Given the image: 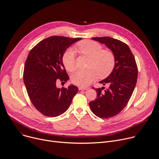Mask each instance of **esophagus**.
Returning <instances> with one entry per match:
<instances>
[{
  "label": "esophagus",
  "instance_id": "34e87169",
  "mask_svg": "<svg viewBox=\"0 0 159 159\" xmlns=\"http://www.w3.org/2000/svg\"><path fill=\"white\" fill-rule=\"evenodd\" d=\"M88 89H89L88 88H84V87H82V86H79V90H88Z\"/></svg>",
  "mask_w": 159,
  "mask_h": 159
}]
</instances>
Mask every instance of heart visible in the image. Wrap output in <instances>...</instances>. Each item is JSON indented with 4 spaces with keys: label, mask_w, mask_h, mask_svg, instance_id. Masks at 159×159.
Wrapping results in <instances>:
<instances>
[{
    "label": "heart",
    "mask_w": 159,
    "mask_h": 159,
    "mask_svg": "<svg viewBox=\"0 0 159 159\" xmlns=\"http://www.w3.org/2000/svg\"><path fill=\"white\" fill-rule=\"evenodd\" d=\"M78 51L90 58L87 70H78L71 76L72 83L82 87H86L94 80L98 75L100 78L108 77L114 69L115 59L113 52L103 50V47L93 40H84L77 46ZM63 63L68 71L76 67L75 50L69 48L63 55Z\"/></svg>",
    "instance_id": "heart-1"
}]
</instances>
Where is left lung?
Returning a JSON list of instances; mask_svg holds the SVG:
<instances>
[{"label":"left lung","mask_w":159,"mask_h":159,"mask_svg":"<svg viewBox=\"0 0 159 159\" xmlns=\"http://www.w3.org/2000/svg\"><path fill=\"white\" fill-rule=\"evenodd\" d=\"M93 40L105 44L114 54L115 65L111 73L99 83L108 85L94 89L97 98L89 105L97 117L108 119L119 113L127 105L135 88L138 79V66L134 57L123 42L110 37H93Z\"/></svg>","instance_id":"obj_1"}]
</instances>
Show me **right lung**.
<instances>
[{"mask_svg":"<svg viewBox=\"0 0 159 159\" xmlns=\"http://www.w3.org/2000/svg\"><path fill=\"white\" fill-rule=\"evenodd\" d=\"M81 39L49 37L39 42L28 54L24 68V83L31 102L45 116L55 117L65 113L78 92V88L73 84L60 89L56 83L69 79L63 55Z\"/></svg>","mask_w":159,"mask_h":159,"instance_id":"add662e5","label":"right lung"}]
</instances>
